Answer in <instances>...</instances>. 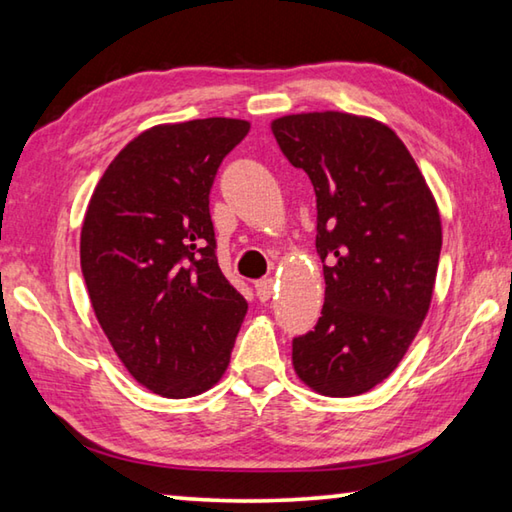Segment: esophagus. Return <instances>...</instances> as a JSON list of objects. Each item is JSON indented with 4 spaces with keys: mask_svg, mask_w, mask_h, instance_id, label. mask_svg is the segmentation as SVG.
<instances>
[{
    "mask_svg": "<svg viewBox=\"0 0 512 512\" xmlns=\"http://www.w3.org/2000/svg\"><path fill=\"white\" fill-rule=\"evenodd\" d=\"M273 277H264V280H257L255 282V291H257V298L259 300H268L273 296Z\"/></svg>",
    "mask_w": 512,
    "mask_h": 512,
    "instance_id": "1",
    "label": "esophagus"
}]
</instances>
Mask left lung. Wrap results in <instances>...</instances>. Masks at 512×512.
I'll return each instance as SVG.
<instances>
[{
  "label": "left lung",
  "instance_id": "obj_1",
  "mask_svg": "<svg viewBox=\"0 0 512 512\" xmlns=\"http://www.w3.org/2000/svg\"><path fill=\"white\" fill-rule=\"evenodd\" d=\"M271 131L316 192L325 305L293 339V370L327 397L381 384L409 350L436 287L438 203L393 128L352 112L284 115Z\"/></svg>",
  "mask_w": 512,
  "mask_h": 512
}]
</instances>
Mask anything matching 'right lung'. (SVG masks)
<instances>
[{"instance_id": "add662e5", "label": "right lung", "mask_w": 512, "mask_h": 512, "mask_svg": "<svg viewBox=\"0 0 512 512\" xmlns=\"http://www.w3.org/2000/svg\"><path fill=\"white\" fill-rule=\"evenodd\" d=\"M250 121L158 124L103 171L81 228V271L103 334L137 384L171 400L228 370L248 302L214 253L210 187Z\"/></svg>"}]
</instances>
